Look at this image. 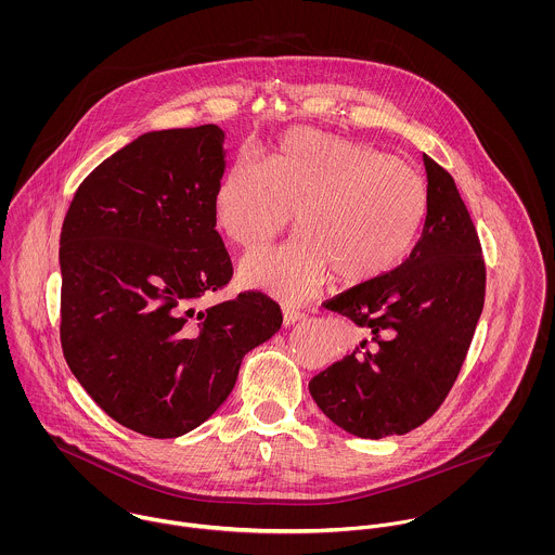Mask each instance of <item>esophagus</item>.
<instances>
[{
	"label": "esophagus",
	"mask_w": 555,
	"mask_h": 555,
	"mask_svg": "<svg viewBox=\"0 0 555 555\" xmlns=\"http://www.w3.org/2000/svg\"><path fill=\"white\" fill-rule=\"evenodd\" d=\"M304 318L306 317H304L299 310H295V308H284V310H282V324H284V326H293V324L301 322Z\"/></svg>",
	"instance_id": "esophagus-1"
}]
</instances>
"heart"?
I'll list each match as a JSON object with an SVG mask.
<instances>
[{"label":"heart","instance_id":"heart-1","mask_svg":"<svg viewBox=\"0 0 555 555\" xmlns=\"http://www.w3.org/2000/svg\"><path fill=\"white\" fill-rule=\"evenodd\" d=\"M293 211L301 237L238 264L243 286L284 304L310 299L328 273L357 286L391 271L423 229L427 185L367 143L297 128L271 162L238 156L216 194L220 229L245 249L284 233Z\"/></svg>","mask_w":555,"mask_h":555}]
</instances>
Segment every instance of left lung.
<instances>
[{"instance_id": "left-lung-1", "label": "left lung", "mask_w": 555, "mask_h": 555, "mask_svg": "<svg viewBox=\"0 0 555 555\" xmlns=\"http://www.w3.org/2000/svg\"><path fill=\"white\" fill-rule=\"evenodd\" d=\"M427 216L410 256L324 304L365 333L310 383L318 408L359 438L403 436L451 391L485 304V262L453 177L423 154Z\"/></svg>"}]
</instances>
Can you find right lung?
<instances>
[{"label": "right lung", "instance_id": "obj_1", "mask_svg": "<svg viewBox=\"0 0 555 555\" xmlns=\"http://www.w3.org/2000/svg\"><path fill=\"white\" fill-rule=\"evenodd\" d=\"M224 139L216 124L141 134L87 175L62 227L64 357L89 397L143 436L205 423L243 357L282 326L262 293L196 310L233 275L216 231Z\"/></svg>", "mask_w": 555, "mask_h": 555}]
</instances>
